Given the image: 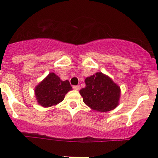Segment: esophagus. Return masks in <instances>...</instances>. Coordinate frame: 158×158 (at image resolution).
I'll use <instances>...</instances> for the list:
<instances>
[{
	"mask_svg": "<svg viewBox=\"0 0 158 158\" xmlns=\"http://www.w3.org/2000/svg\"><path fill=\"white\" fill-rule=\"evenodd\" d=\"M73 88L74 90H79L80 89V86H79V85H74V86H73Z\"/></svg>",
	"mask_w": 158,
	"mask_h": 158,
	"instance_id": "obj_1",
	"label": "esophagus"
}]
</instances>
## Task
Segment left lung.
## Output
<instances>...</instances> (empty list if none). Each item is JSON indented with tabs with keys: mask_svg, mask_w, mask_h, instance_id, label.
<instances>
[{
	"mask_svg": "<svg viewBox=\"0 0 158 158\" xmlns=\"http://www.w3.org/2000/svg\"><path fill=\"white\" fill-rule=\"evenodd\" d=\"M85 81L86 86L79 93L87 106L100 112L109 111L117 106L120 90L109 77L99 72Z\"/></svg>",
	"mask_w": 158,
	"mask_h": 158,
	"instance_id": "obj_1",
	"label": "left lung"
}]
</instances>
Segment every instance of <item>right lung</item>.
Wrapping results in <instances>:
<instances>
[{"instance_id": "1", "label": "right lung", "mask_w": 158, "mask_h": 158, "mask_svg": "<svg viewBox=\"0 0 158 158\" xmlns=\"http://www.w3.org/2000/svg\"><path fill=\"white\" fill-rule=\"evenodd\" d=\"M71 90L69 81H61L55 73H50L35 88V97L39 104L48 108L63 101L65 94Z\"/></svg>"}]
</instances>
